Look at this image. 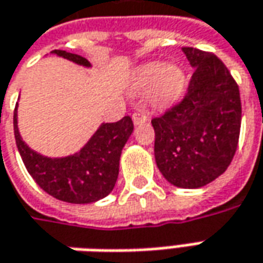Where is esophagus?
Masks as SVG:
<instances>
[{"label": "esophagus", "instance_id": "34e87169", "mask_svg": "<svg viewBox=\"0 0 263 263\" xmlns=\"http://www.w3.org/2000/svg\"><path fill=\"white\" fill-rule=\"evenodd\" d=\"M132 119H133V123L137 126V124H142V123H144V121H147V114L142 110L135 111Z\"/></svg>", "mask_w": 263, "mask_h": 263}]
</instances>
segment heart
I'll return each mask as SVG.
<instances>
[{
  "instance_id": "1",
  "label": "heart",
  "mask_w": 263,
  "mask_h": 263,
  "mask_svg": "<svg viewBox=\"0 0 263 263\" xmlns=\"http://www.w3.org/2000/svg\"><path fill=\"white\" fill-rule=\"evenodd\" d=\"M185 73L177 65L163 62H149L137 68L132 82V89L142 92L149 89V100L153 105H169L184 94Z\"/></svg>"
}]
</instances>
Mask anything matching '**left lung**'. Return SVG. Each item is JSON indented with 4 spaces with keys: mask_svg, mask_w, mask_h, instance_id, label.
Returning a JSON list of instances; mask_svg holds the SVG:
<instances>
[{
    "mask_svg": "<svg viewBox=\"0 0 263 263\" xmlns=\"http://www.w3.org/2000/svg\"><path fill=\"white\" fill-rule=\"evenodd\" d=\"M182 52L195 68L181 103L152 120L155 160L179 188H201L233 159L242 121L239 86L217 56L194 47Z\"/></svg>",
    "mask_w": 263,
    "mask_h": 263,
    "instance_id": "left-lung-1",
    "label": "left lung"
}]
</instances>
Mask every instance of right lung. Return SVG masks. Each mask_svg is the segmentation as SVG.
I'll return each instance as SVG.
<instances>
[{
    "instance_id": "add662e5",
    "label": "right lung",
    "mask_w": 263,
    "mask_h": 263,
    "mask_svg": "<svg viewBox=\"0 0 263 263\" xmlns=\"http://www.w3.org/2000/svg\"><path fill=\"white\" fill-rule=\"evenodd\" d=\"M52 54L91 68L79 54L53 50ZM18 103L14 111V136L26 168L37 185L54 198L70 204H89L107 197L119 178L120 156L133 133V121L126 116L117 123H103L81 151L62 158H49L33 151L18 130Z\"/></svg>"
}]
</instances>
